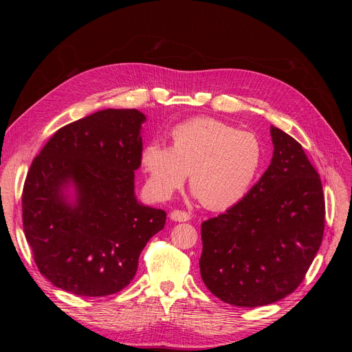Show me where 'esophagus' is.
<instances>
[{
  "label": "esophagus",
  "instance_id": "34e87169",
  "mask_svg": "<svg viewBox=\"0 0 352 352\" xmlns=\"http://www.w3.org/2000/svg\"><path fill=\"white\" fill-rule=\"evenodd\" d=\"M170 219H172L173 221H188V220H190V216L186 211L173 210L172 212H170Z\"/></svg>",
  "mask_w": 352,
  "mask_h": 352
}]
</instances>
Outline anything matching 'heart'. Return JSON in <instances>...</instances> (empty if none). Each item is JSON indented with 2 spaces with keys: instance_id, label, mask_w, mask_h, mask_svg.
Listing matches in <instances>:
<instances>
[{
  "instance_id": "1",
  "label": "heart",
  "mask_w": 352,
  "mask_h": 352,
  "mask_svg": "<svg viewBox=\"0 0 352 352\" xmlns=\"http://www.w3.org/2000/svg\"><path fill=\"white\" fill-rule=\"evenodd\" d=\"M170 136L172 146L151 141L141 153L155 198L168 199L189 173L195 195L210 210H228L248 194L263 162V146L254 133L198 117L175 126Z\"/></svg>"
}]
</instances>
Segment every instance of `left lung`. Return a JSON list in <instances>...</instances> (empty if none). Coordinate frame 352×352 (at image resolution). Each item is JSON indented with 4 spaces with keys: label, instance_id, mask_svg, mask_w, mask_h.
I'll return each instance as SVG.
<instances>
[{
    "label": "left lung",
    "instance_id": "obj_1",
    "mask_svg": "<svg viewBox=\"0 0 352 352\" xmlns=\"http://www.w3.org/2000/svg\"><path fill=\"white\" fill-rule=\"evenodd\" d=\"M272 163L250 192L201 225V278L236 307H261L304 280L324 232L322 180L302 146L270 127Z\"/></svg>",
    "mask_w": 352,
    "mask_h": 352
}]
</instances>
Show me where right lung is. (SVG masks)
<instances>
[{"label": "right lung", "mask_w": 352, "mask_h": 352, "mask_svg": "<svg viewBox=\"0 0 352 352\" xmlns=\"http://www.w3.org/2000/svg\"><path fill=\"white\" fill-rule=\"evenodd\" d=\"M145 120L135 109L97 111L58 129L30 164L25 236L41 274L63 291H122L146 242L164 228L166 211L135 197Z\"/></svg>", "instance_id": "1"}]
</instances>
